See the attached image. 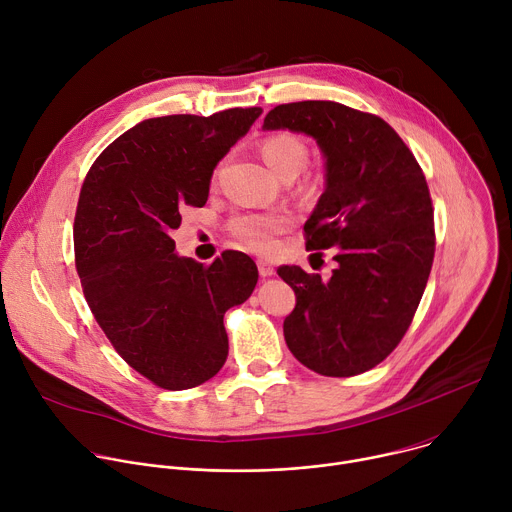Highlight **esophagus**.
Segmentation results:
<instances>
[{"mask_svg": "<svg viewBox=\"0 0 512 512\" xmlns=\"http://www.w3.org/2000/svg\"><path fill=\"white\" fill-rule=\"evenodd\" d=\"M257 269H259V275H261V277H271V275H275V267H273L269 261H265V259H259V261H257Z\"/></svg>", "mask_w": 512, "mask_h": 512, "instance_id": "esophagus-1", "label": "esophagus"}]
</instances>
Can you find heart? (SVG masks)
Instances as JSON below:
<instances>
[{
	"label": "heart",
	"mask_w": 512,
	"mask_h": 512,
	"mask_svg": "<svg viewBox=\"0 0 512 512\" xmlns=\"http://www.w3.org/2000/svg\"><path fill=\"white\" fill-rule=\"evenodd\" d=\"M261 158L265 164L283 180L296 178L310 162V145L304 137L291 131H277L263 137L259 145ZM316 178L306 176L302 180L304 192L316 190ZM289 227V216L285 212H267V214H239L235 216L229 231L245 247L267 253L275 247V235Z\"/></svg>",
	"instance_id": "heart-1"
}]
</instances>
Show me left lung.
I'll use <instances>...</instances> for the list:
<instances>
[{
	"instance_id": "8db88e82",
	"label": "left lung",
	"mask_w": 512,
	"mask_h": 512,
	"mask_svg": "<svg viewBox=\"0 0 512 512\" xmlns=\"http://www.w3.org/2000/svg\"><path fill=\"white\" fill-rule=\"evenodd\" d=\"M265 129L312 135L326 158V190L304 225L306 249L334 247L330 281L298 265L279 277L296 291L285 342L324 377L371 371L401 342L433 263V206L421 166L373 113L334 101L277 105Z\"/></svg>"
}]
</instances>
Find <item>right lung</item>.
Segmentation results:
<instances>
[{"label":"right lung","instance_id":"right-lung-1","mask_svg":"<svg viewBox=\"0 0 512 512\" xmlns=\"http://www.w3.org/2000/svg\"><path fill=\"white\" fill-rule=\"evenodd\" d=\"M261 107L145 119L109 143L77 204L75 263L85 300L119 356L168 391L212 379L229 354L225 312L255 289L257 265L225 251L178 257L172 233L204 206L214 166Z\"/></svg>","mask_w":512,"mask_h":512}]
</instances>
